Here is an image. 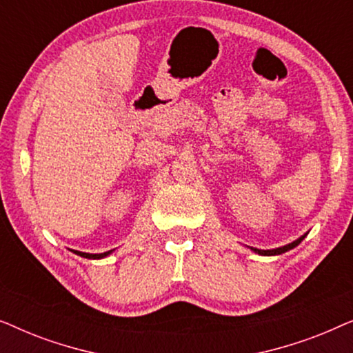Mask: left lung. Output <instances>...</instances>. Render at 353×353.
I'll return each mask as SVG.
<instances>
[{
	"mask_svg": "<svg viewBox=\"0 0 353 353\" xmlns=\"http://www.w3.org/2000/svg\"><path fill=\"white\" fill-rule=\"evenodd\" d=\"M307 234H308V233L302 234L301 238H297L296 241H292V243H289V244H286V245H281V248H276V249L262 250V249H254V248H250V250H254V252H255V254H259V255H281V254H284V252H288V250H291V249H294V248H297V245L301 244L303 239H305V236H307Z\"/></svg>",
	"mask_w": 353,
	"mask_h": 353,
	"instance_id": "8db88e82",
	"label": "left lung"
}]
</instances>
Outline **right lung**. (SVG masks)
<instances>
[{"instance_id": "right-lung-1", "label": "right lung", "mask_w": 353, "mask_h": 353, "mask_svg": "<svg viewBox=\"0 0 353 353\" xmlns=\"http://www.w3.org/2000/svg\"><path fill=\"white\" fill-rule=\"evenodd\" d=\"M72 252L74 254H77V255H80V257H83V259H91V260H99V259H104V257H108V255H110L114 252V250H108V252H103V254H88V252H80V250H74V249H70Z\"/></svg>"}]
</instances>
